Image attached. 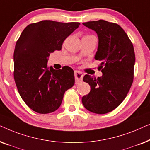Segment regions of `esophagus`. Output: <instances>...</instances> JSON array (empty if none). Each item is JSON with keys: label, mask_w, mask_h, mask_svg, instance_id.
Returning <instances> with one entry per match:
<instances>
[{"label": "esophagus", "mask_w": 150, "mask_h": 150, "mask_svg": "<svg viewBox=\"0 0 150 150\" xmlns=\"http://www.w3.org/2000/svg\"><path fill=\"white\" fill-rule=\"evenodd\" d=\"M74 76H75V81L76 84H79L83 81V74L81 71H74Z\"/></svg>", "instance_id": "34e87169"}]
</instances>
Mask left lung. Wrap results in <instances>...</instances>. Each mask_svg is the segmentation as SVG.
Segmentation results:
<instances>
[{
  "label": "left lung",
  "mask_w": 150,
  "mask_h": 150,
  "mask_svg": "<svg viewBox=\"0 0 150 150\" xmlns=\"http://www.w3.org/2000/svg\"><path fill=\"white\" fill-rule=\"evenodd\" d=\"M98 34V47L95 59L102 61L101 77L86 74L83 81L91 91L82 98L86 109L105 114L116 108L126 97L134 79V47L126 32L117 24L103 20L84 22Z\"/></svg>",
  "instance_id": "8db88e82"
}]
</instances>
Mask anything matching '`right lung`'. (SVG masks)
<instances>
[{"label":"right lung","instance_id":"obj_1","mask_svg":"<svg viewBox=\"0 0 150 150\" xmlns=\"http://www.w3.org/2000/svg\"><path fill=\"white\" fill-rule=\"evenodd\" d=\"M79 24L42 20L26 26L16 42L13 54L16 85L26 105L38 113L58 109L65 91L74 84L71 67L54 69L47 63L50 53L61 50L64 40Z\"/></svg>","mask_w":150,"mask_h":150}]
</instances>
